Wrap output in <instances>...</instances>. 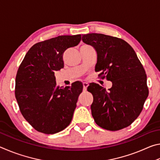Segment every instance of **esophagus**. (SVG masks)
<instances>
[{
  "label": "esophagus",
  "instance_id": "obj_1",
  "mask_svg": "<svg viewBox=\"0 0 160 160\" xmlns=\"http://www.w3.org/2000/svg\"><path fill=\"white\" fill-rule=\"evenodd\" d=\"M82 85H83V90L86 91L87 88H88V87L89 85V84L88 82H83Z\"/></svg>",
  "mask_w": 160,
  "mask_h": 160
}]
</instances>
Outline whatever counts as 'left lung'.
I'll return each instance as SVG.
<instances>
[{
  "label": "left lung",
  "instance_id": "left-lung-1",
  "mask_svg": "<svg viewBox=\"0 0 160 160\" xmlns=\"http://www.w3.org/2000/svg\"><path fill=\"white\" fill-rule=\"evenodd\" d=\"M82 39L97 51L98 76L112 82L109 90L95 83L88 88L93 96L94 121L108 131L126 128L138 117L149 94L141 62L133 48L120 38L92 33L83 34Z\"/></svg>",
  "mask_w": 160,
  "mask_h": 160
}]
</instances>
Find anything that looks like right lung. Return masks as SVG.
<instances>
[{
  "label": "right lung",
  "mask_w": 160,
  "mask_h": 160,
  "mask_svg": "<svg viewBox=\"0 0 160 160\" xmlns=\"http://www.w3.org/2000/svg\"><path fill=\"white\" fill-rule=\"evenodd\" d=\"M81 35H63L38 42L26 53L15 78V95L25 120L36 130L54 134L69 126L82 84L62 88L54 72L64 67L63 53L79 44Z\"/></svg>",
  "instance_id": "obj_1"
}]
</instances>
